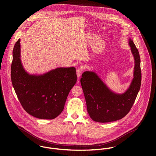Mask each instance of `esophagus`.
Segmentation results:
<instances>
[{"mask_svg":"<svg viewBox=\"0 0 156 156\" xmlns=\"http://www.w3.org/2000/svg\"><path fill=\"white\" fill-rule=\"evenodd\" d=\"M83 71V69L82 68H77V70H76V74H77V76L78 78L80 77Z\"/></svg>","mask_w":156,"mask_h":156,"instance_id":"esophagus-1","label":"esophagus"}]
</instances>
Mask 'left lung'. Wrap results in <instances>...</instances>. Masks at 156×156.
Wrapping results in <instances>:
<instances>
[{"label": "left lung", "instance_id": "1", "mask_svg": "<svg viewBox=\"0 0 156 156\" xmlns=\"http://www.w3.org/2000/svg\"><path fill=\"white\" fill-rule=\"evenodd\" d=\"M129 44L134 59L133 78L124 93L112 91L94 71H85L80 79L87 111L90 118L98 122H109L124 117L133 105L141 84L140 59L133 40Z\"/></svg>", "mask_w": 156, "mask_h": 156}]
</instances>
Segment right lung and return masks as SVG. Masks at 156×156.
Listing matches in <instances>:
<instances>
[{"label":"right lung","mask_w":156,"mask_h":156,"mask_svg":"<svg viewBox=\"0 0 156 156\" xmlns=\"http://www.w3.org/2000/svg\"><path fill=\"white\" fill-rule=\"evenodd\" d=\"M20 55L19 39L12 51L11 76L23 109L39 119L55 118L63 111L68 95L76 83V68L60 67L43 74H30L23 66Z\"/></svg>","instance_id":"obj_1"}]
</instances>
